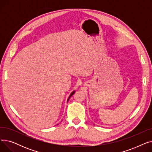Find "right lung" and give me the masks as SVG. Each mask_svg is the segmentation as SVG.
<instances>
[{
    "label": "right lung",
    "mask_w": 152,
    "mask_h": 152,
    "mask_svg": "<svg viewBox=\"0 0 152 152\" xmlns=\"http://www.w3.org/2000/svg\"><path fill=\"white\" fill-rule=\"evenodd\" d=\"M75 91H73V92H72V93H71V94H70V95H69V98H68V100L69 99V98H70V97H71L72 96V95H73L74 94V93H75Z\"/></svg>",
    "instance_id": "obj_1"
}]
</instances>
